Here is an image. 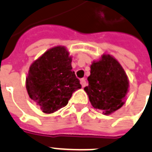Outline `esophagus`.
<instances>
[{"label": "esophagus", "mask_w": 152, "mask_h": 152, "mask_svg": "<svg viewBox=\"0 0 152 152\" xmlns=\"http://www.w3.org/2000/svg\"><path fill=\"white\" fill-rule=\"evenodd\" d=\"M80 83H81V85H82V87H85L87 84L86 81V79H85V78H82V79H81V81H80Z\"/></svg>", "instance_id": "1"}]
</instances>
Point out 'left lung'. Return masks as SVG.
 I'll use <instances>...</instances> for the list:
<instances>
[{"label": "left lung", "instance_id": "left-lung-1", "mask_svg": "<svg viewBox=\"0 0 152 152\" xmlns=\"http://www.w3.org/2000/svg\"><path fill=\"white\" fill-rule=\"evenodd\" d=\"M87 79L89 85L84 89L94 109L109 115L124 105L129 91V79L116 58L103 55L99 61H94Z\"/></svg>", "mask_w": 152, "mask_h": 152}]
</instances>
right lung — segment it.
Returning <instances> with one entry per match:
<instances>
[{
    "instance_id": "add662e5",
    "label": "right lung",
    "mask_w": 152,
    "mask_h": 152,
    "mask_svg": "<svg viewBox=\"0 0 152 152\" xmlns=\"http://www.w3.org/2000/svg\"><path fill=\"white\" fill-rule=\"evenodd\" d=\"M65 47L47 50L29 68L26 89L29 97L45 113H52L68 104L72 94L81 89L72 70V58Z\"/></svg>"
}]
</instances>
